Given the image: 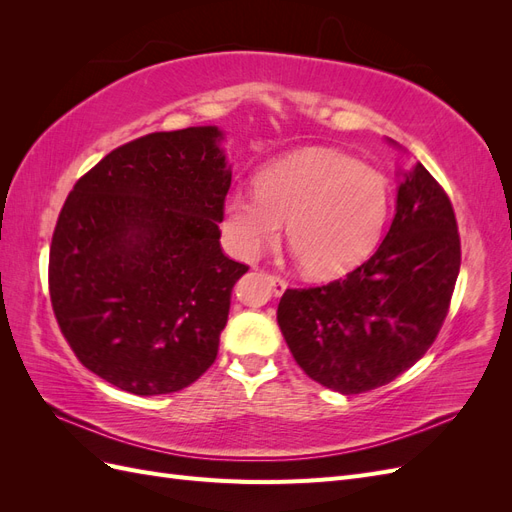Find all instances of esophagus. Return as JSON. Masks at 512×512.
Returning <instances> with one entry per match:
<instances>
[{"instance_id":"34e87169","label":"esophagus","mask_w":512,"mask_h":512,"mask_svg":"<svg viewBox=\"0 0 512 512\" xmlns=\"http://www.w3.org/2000/svg\"><path fill=\"white\" fill-rule=\"evenodd\" d=\"M267 282H269L271 292L275 294V297H282L284 290L288 288V284L282 280V277H277V275H269V277H267Z\"/></svg>"}]
</instances>
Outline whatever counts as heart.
<instances>
[{
	"mask_svg": "<svg viewBox=\"0 0 512 512\" xmlns=\"http://www.w3.org/2000/svg\"><path fill=\"white\" fill-rule=\"evenodd\" d=\"M391 211L389 181L333 149H301L256 175V192L226 196L230 250L254 260L282 235L314 277L342 275L374 252Z\"/></svg>",
	"mask_w": 512,
	"mask_h": 512,
	"instance_id": "obj_1",
	"label": "heart"
}]
</instances>
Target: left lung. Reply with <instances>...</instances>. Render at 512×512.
I'll return each instance as SVG.
<instances>
[{"mask_svg":"<svg viewBox=\"0 0 512 512\" xmlns=\"http://www.w3.org/2000/svg\"><path fill=\"white\" fill-rule=\"evenodd\" d=\"M397 179L395 218L371 258L335 282L286 290L277 305L294 361L342 395L389 384L421 359L459 275L451 200L421 162L397 168Z\"/></svg>","mask_w":512,"mask_h":512,"instance_id":"obj_1","label":"left lung"}]
</instances>
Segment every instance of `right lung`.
Segmentation results:
<instances>
[{
	"label": "right lung",
	"mask_w": 512,
	"mask_h": 512,
	"mask_svg": "<svg viewBox=\"0 0 512 512\" xmlns=\"http://www.w3.org/2000/svg\"><path fill=\"white\" fill-rule=\"evenodd\" d=\"M222 141L218 126L136 138L76 181L59 213L53 312L79 361L121 391H181L218 356L247 271L220 247Z\"/></svg>",
	"instance_id": "obj_1"
}]
</instances>
